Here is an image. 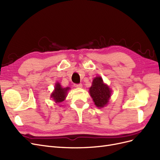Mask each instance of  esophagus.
<instances>
[{"label": "esophagus", "mask_w": 160, "mask_h": 160, "mask_svg": "<svg viewBox=\"0 0 160 160\" xmlns=\"http://www.w3.org/2000/svg\"><path fill=\"white\" fill-rule=\"evenodd\" d=\"M74 85H75V88H82V87H83V85H82V84H81V83H79V84H75Z\"/></svg>", "instance_id": "34e87169"}]
</instances>
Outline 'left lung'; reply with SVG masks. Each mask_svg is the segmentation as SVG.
<instances>
[{
  "instance_id": "obj_1",
  "label": "left lung",
  "mask_w": 160,
  "mask_h": 160,
  "mask_svg": "<svg viewBox=\"0 0 160 160\" xmlns=\"http://www.w3.org/2000/svg\"><path fill=\"white\" fill-rule=\"evenodd\" d=\"M111 91L109 87L103 83L101 77H97L93 79L92 86L89 89V93L97 107L100 108L107 105Z\"/></svg>"
}]
</instances>
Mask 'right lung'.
Instances as JSON below:
<instances>
[{
  "label": "right lung",
  "mask_w": 160,
  "mask_h": 160,
  "mask_svg": "<svg viewBox=\"0 0 160 160\" xmlns=\"http://www.w3.org/2000/svg\"><path fill=\"white\" fill-rule=\"evenodd\" d=\"M69 89V88H62L59 83H57L55 85V91H53V93L51 95V98H52L56 103H59L65 100L67 91Z\"/></svg>",
  "instance_id": "obj_1"
}]
</instances>
